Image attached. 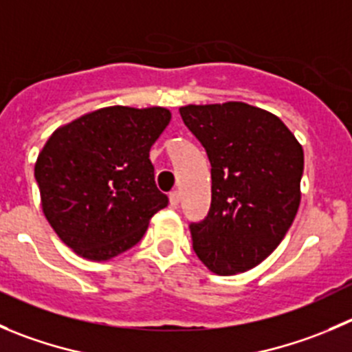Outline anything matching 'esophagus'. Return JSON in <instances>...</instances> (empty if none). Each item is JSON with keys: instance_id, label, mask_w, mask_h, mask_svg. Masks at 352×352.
I'll return each instance as SVG.
<instances>
[{"instance_id": "esophagus-1", "label": "esophagus", "mask_w": 352, "mask_h": 352, "mask_svg": "<svg viewBox=\"0 0 352 352\" xmlns=\"http://www.w3.org/2000/svg\"><path fill=\"white\" fill-rule=\"evenodd\" d=\"M179 199H182V195H179L178 190H174V192L169 193V202H170V206H173V207L178 206Z\"/></svg>"}]
</instances>
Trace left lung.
Masks as SVG:
<instances>
[{"mask_svg": "<svg viewBox=\"0 0 352 352\" xmlns=\"http://www.w3.org/2000/svg\"><path fill=\"white\" fill-rule=\"evenodd\" d=\"M186 128L210 162L209 214L190 224L193 250L212 273H243L283 240L300 204L304 152L285 124L243 102L186 105Z\"/></svg>", "mask_w": 352, "mask_h": 352, "instance_id": "8db88e82", "label": "left lung"}]
</instances>
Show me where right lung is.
<instances>
[{
    "label": "right lung",
    "instance_id": "right-lung-1",
    "mask_svg": "<svg viewBox=\"0 0 352 352\" xmlns=\"http://www.w3.org/2000/svg\"><path fill=\"white\" fill-rule=\"evenodd\" d=\"M170 120L162 107H105L56 129L39 152L34 176L46 219L67 247L109 261L142 240L159 192L150 148Z\"/></svg>",
    "mask_w": 352,
    "mask_h": 352
}]
</instances>
